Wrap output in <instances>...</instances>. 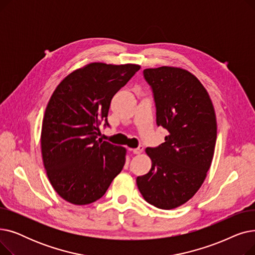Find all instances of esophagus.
Segmentation results:
<instances>
[{
  "mask_svg": "<svg viewBox=\"0 0 255 255\" xmlns=\"http://www.w3.org/2000/svg\"><path fill=\"white\" fill-rule=\"evenodd\" d=\"M130 151L133 153V154H136V155H138V154H140V153H142V151H143V146H138V148H136V149H130Z\"/></svg>",
  "mask_w": 255,
  "mask_h": 255,
  "instance_id": "1",
  "label": "esophagus"
}]
</instances>
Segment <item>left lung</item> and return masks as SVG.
<instances>
[{
  "label": "left lung",
  "mask_w": 255,
  "mask_h": 255,
  "mask_svg": "<svg viewBox=\"0 0 255 255\" xmlns=\"http://www.w3.org/2000/svg\"><path fill=\"white\" fill-rule=\"evenodd\" d=\"M154 92L156 123L168 131L165 142L146 148L152 161L148 173L136 178L145 202L176 209L198 191L211 167L217 138L215 110L199 79L179 67L143 70Z\"/></svg>",
  "instance_id": "8db88e82"
}]
</instances>
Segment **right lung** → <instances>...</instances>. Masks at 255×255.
I'll return each instance as SVG.
<instances>
[{"label":"right lung","mask_w":255,"mask_h":255,"mask_svg":"<svg viewBox=\"0 0 255 255\" xmlns=\"http://www.w3.org/2000/svg\"><path fill=\"white\" fill-rule=\"evenodd\" d=\"M140 68L136 64L94 62L67 75L47 103L41 128V154L52 188L66 202H96L123 169L126 148L102 141L115 94Z\"/></svg>","instance_id":"right-lung-1"}]
</instances>
